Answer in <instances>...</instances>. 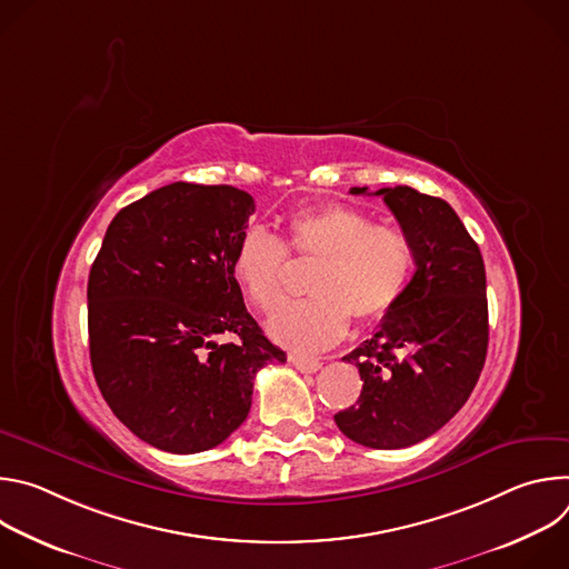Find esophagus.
<instances>
[{"label": "esophagus", "instance_id": "34e87169", "mask_svg": "<svg viewBox=\"0 0 569 569\" xmlns=\"http://www.w3.org/2000/svg\"><path fill=\"white\" fill-rule=\"evenodd\" d=\"M288 360L303 373H315L321 369V360L319 358H310V356H299V353H290Z\"/></svg>", "mask_w": 569, "mask_h": 569}]
</instances>
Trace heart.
Instances as JSON below:
<instances>
[{
    "mask_svg": "<svg viewBox=\"0 0 569 569\" xmlns=\"http://www.w3.org/2000/svg\"><path fill=\"white\" fill-rule=\"evenodd\" d=\"M286 252L321 261L310 279L315 299L292 303L270 321L272 338L297 351L340 342L349 317L360 327L385 319L408 290L415 266L412 246L400 229L376 224L371 216L347 204L303 209L290 216L283 240L252 227L233 250L231 277L266 315L286 299Z\"/></svg>",
    "mask_w": 569,
    "mask_h": 569,
    "instance_id": "obj_1",
    "label": "heart"
}]
</instances>
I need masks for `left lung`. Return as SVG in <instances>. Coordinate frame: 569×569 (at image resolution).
<instances>
[{
  "label": "left lung",
  "mask_w": 569,
  "mask_h": 569,
  "mask_svg": "<svg viewBox=\"0 0 569 569\" xmlns=\"http://www.w3.org/2000/svg\"><path fill=\"white\" fill-rule=\"evenodd\" d=\"M376 196L408 236L417 272L373 338L342 358L358 367L362 391L336 423L360 446L396 450L428 439L463 408L489 347V303L481 252L446 200L412 187Z\"/></svg>",
  "instance_id": "left-lung-1"
}]
</instances>
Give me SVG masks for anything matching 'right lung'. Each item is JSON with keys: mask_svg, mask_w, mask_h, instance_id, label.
<instances>
[{"mask_svg": "<svg viewBox=\"0 0 569 569\" xmlns=\"http://www.w3.org/2000/svg\"><path fill=\"white\" fill-rule=\"evenodd\" d=\"M254 198L173 182L123 207L88 281L90 360L114 417L176 455L222 443L252 408L254 376L286 362L248 312L229 263Z\"/></svg>", "mask_w": 569, "mask_h": 569, "instance_id": "obj_1", "label": "right lung"}]
</instances>
